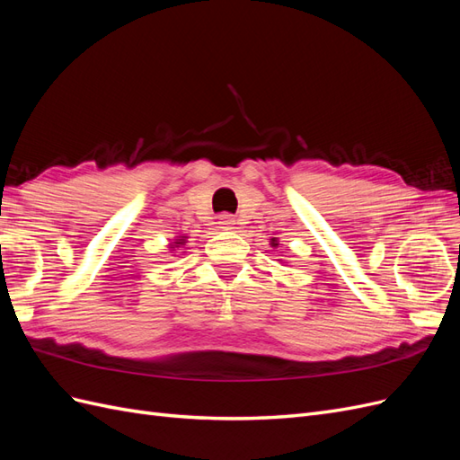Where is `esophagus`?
<instances>
[{"label": "esophagus", "instance_id": "1", "mask_svg": "<svg viewBox=\"0 0 460 460\" xmlns=\"http://www.w3.org/2000/svg\"><path fill=\"white\" fill-rule=\"evenodd\" d=\"M217 225H218L222 230H230V228H234V217H232V215H228V213L220 215Z\"/></svg>", "mask_w": 460, "mask_h": 460}]
</instances>
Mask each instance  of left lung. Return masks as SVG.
Returning a JSON list of instances; mask_svg holds the SVG:
<instances>
[{"label":"left lung","mask_w":460,"mask_h":460,"mask_svg":"<svg viewBox=\"0 0 460 460\" xmlns=\"http://www.w3.org/2000/svg\"><path fill=\"white\" fill-rule=\"evenodd\" d=\"M270 245H272V247H278V245H280V242H278V238H272V240H270Z\"/></svg>","instance_id":"1"}]
</instances>
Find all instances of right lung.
I'll return each instance as SVG.
<instances>
[{
	"instance_id": "right-lung-1",
	"label": "right lung",
	"mask_w": 460,
	"mask_h": 460,
	"mask_svg": "<svg viewBox=\"0 0 460 460\" xmlns=\"http://www.w3.org/2000/svg\"><path fill=\"white\" fill-rule=\"evenodd\" d=\"M186 240H188V235H178V238L171 243V249L174 252L176 247H182V245H186Z\"/></svg>"
}]
</instances>
